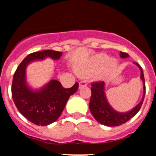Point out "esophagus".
I'll return each mask as SVG.
<instances>
[{
    "mask_svg": "<svg viewBox=\"0 0 156 156\" xmlns=\"http://www.w3.org/2000/svg\"><path fill=\"white\" fill-rule=\"evenodd\" d=\"M87 81H81L79 82V88L81 87H84L87 86Z\"/></svg>",
    "mask_w": 156,
    "mask_h": 156,
    "instance_id": "esophagus-1",
    "label": "esophagus"
}]
</instances>
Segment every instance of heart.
Masks as SVG:
<instances>
[{
    "instance_id": "obj_1",
    "label": "heart",
    "mask_w": 156,
    "mask_h": 156,
    "mask_svg": "<svg viewBox=\"0 0 156 156\" xmlns=\"http://www.w3.org/2000/svg\"><path fill=\"white\" fill-rule=\"evenodd\" d=\"M117 66V61L115 59H109L108 56L104 53H100L93 56L90 59L88 65L84 69L79 70L82 75H88L100 70L103 67V75H106L112 72Z\"/></svg>"
}]
</instances>
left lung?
Returning <instances> with one entry per match:
<instances>
[{
  "mask_svg": "<svg viewBox=\"0 0 156 156\" xmlns=\"http://www.w3.org/2000/svg\"><path fill=\"white\" fill-rule=\"evenodd\" d=\"M120 56L122 58H126L129 56L127 53L120 51ZM135 63V62H134ZM141 72L140 78L144 82V96L140 103L132 108L130 111L127 112H119L113 109L108 104L107 100L106 98L104 92V84L103 81H95L91 84V97L90 100L89 108L92 113L94 119L100 123L106 126L115 127L119 126L128 122L131 118H133L136 113L139 112L144 103V97H145L146 87L145 79L143 69L138 63H135Z\"/></svg>",
  "mask_w": 156,
  "mask_h": 156,
  "instance_id": "8db88e82",
  "label": "left lung"
}]
</instances>
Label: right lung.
<instances>
[{
    "mask_svg": "<svg viewBox=\"0 0 156 156\" xmlns=\"http://www.w3.org/2000/svg\"><path fill=\"white\" fill-rule=\"evenodd\" d=\"M62 52L48 50L28 55L19 65L12 82V97L17 109L29 122L45 126L56 122L63 111L71 95L78 89L76 82L72 87L64 88L59 81L52 80L38 91H34L26 83V68L35 59L50 57L59 59Z\"/></svg>",
    "mask_w": 156,
    "mask_h": 156,
    "instance_id": "right-lung-1",
    "label": "right lung"
}]
</instances>
